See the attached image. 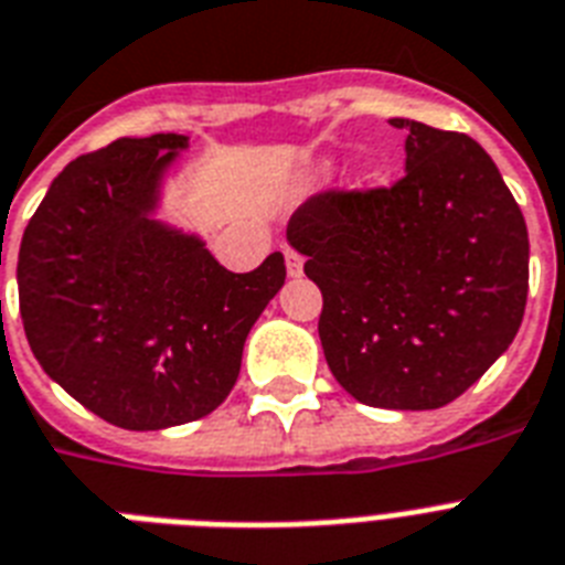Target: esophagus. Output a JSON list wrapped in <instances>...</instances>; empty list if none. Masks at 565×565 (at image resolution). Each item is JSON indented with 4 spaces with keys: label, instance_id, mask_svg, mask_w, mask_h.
I'll return each instance as SVG.
<instances>
[{
    "label": "esophagus",
    "instance_id": "obj_1",
    "mask_svg": "<svg viewBox=\"0 0 565 565\" xmlns=\"http://www.w3.org/2000/svg\"><path fill=\"white\" fill-rule=\"evenodd\" d=\"M284 258H287V273H290L292 278H298V275L305 273V258H301L296 249H284Z\"/></svg>",
    "mask_w": 565,
    "mask_h": 565
}]
</instances>
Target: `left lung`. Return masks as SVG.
Listing matches in <instances>:
<instances>
[{
    "instance_id": "obj_1",
    "label": "left lung",
    "mask_w": 565,
    "mask_h": 565,
    "mask_svg": "<svg viewBox=\"0 0 565 565\" xmlns=\"http://www.w3.org/2000/svg\"><path fill=\"white\" fill-rule=\"evenodd\" d=\"M406 177L322 191L287 241L322 290L333 377L377 409H441L516 337L529 298V228L484 148L465 132L392 118Z\"/></svg>"
}]
</instances>
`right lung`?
Masks as SVG:
<instances>
[{
  "label": "right lung",
  "mask_w": 565,
  "mask_h": 565,
  "mask_svg": "<svg viewBox=\"0 0 565 565\" xmlns=\"http://www.w3.org/2000/svg\"><path fill=\"white\" fill-rule=\"evenodd\" d=\"M188 136L118 139L77 156L25 226L20 313L36 362L121 429L205 417L241 374L243 342L287 267L228 273L196 235L153 217Z\"/></svg>",
  "instance_id": "add662e5"
}]
</instances>
